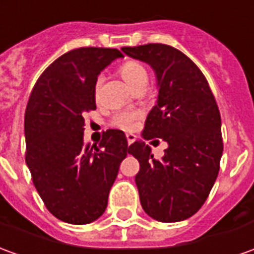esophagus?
Masks as SVG:
<instances>
[{
	"instance_id": "1",
	"label": "esophagus",
	"mask_w": 254,
	"mask_h": 254,
	"mask_svg": "<svg viewBox=\"0 0 254 254\" xmlns=\"http://www.w3.org/2000/svg\"><path fill=\"white\" fill-rule=\"evenodd\" d=\"M127 145H130L133 141L136 140V136H134V134H132V133H127Z\"/></svg>"
}]
</instances>
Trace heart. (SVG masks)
<instances>
[{
    "mask_svg": "<svg viewBox=\"0 0 254 254\" xmlns=\"http://www.w3.org/2000/svg\"><path fill=\"white\" fill-rule=\"evenodd\" d=\"M120 72H121L122 78L127 81L130 86H136V85L141 82V81H147V71L143 67V64H140L139 62L136 60H127L125 63H122L120 67ZM102 75H99L95 81V93H97V90L100 88L102 84ZM143 117V113L140 110H122V111H117L111 120H110V125L121 129L125 132H130L133 129H136L137 122L140 121V118Z\"/></svg>",
    "mask_w": 254,
    "mask_h": 254,
    "instance_id": "b5f03b06",
    "label": "heart"
}]
</instances>
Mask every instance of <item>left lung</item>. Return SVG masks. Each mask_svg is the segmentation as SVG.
<instances>
[{"label":"left lung","mask_w":254,"mask_h":254,"mask_svg":"<svg viewBox=\"0 0 254 254\" xmlns=\"http://www.w3.org/2000/svg\"><path fill=\"white\" fill-rule=\"evenodd\" d=\"M122 52L155 71L157 104L147 115L143 136L168 143L162 159L144 141L129 145L139 161L134 177L140 203L152 219L182 221L205 203L220 170L221 118L206 78L189 56L165 44L125 47Z\"/></svg>","instance_id":"8db88e82"}]
</instances>
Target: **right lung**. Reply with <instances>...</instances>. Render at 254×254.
<instances>
[{"label":"right lung","instance_id":"1","mask_svg":"<svg viewBox=\"0 0 254 254\" xmlns=\"http://www.w3.org/2000/svg\"><path fill=\"white\" fill-rule=\"evenodd\" d=\"M122 56L113 48L70 51L41 74L28 97L26 164L47 209L64 223L88 224L104 213L129 152L118 129L106 130L99 144H84V115L96 110L95 81Z\"/></svg>","mask_w":254,"mask_h":254}]
</instances>
